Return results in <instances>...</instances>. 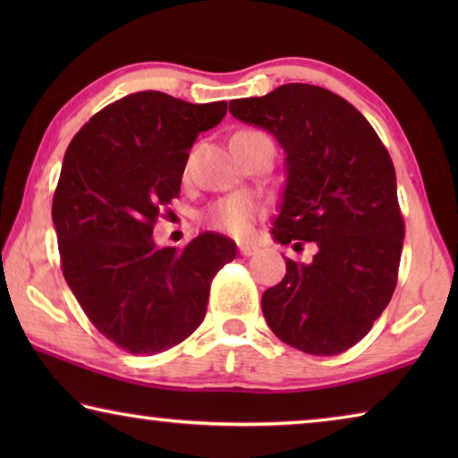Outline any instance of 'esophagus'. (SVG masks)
I'll return each instance as SVG.
<instances>
[{
    "label": "esophagus",
    "instance_id": "34e87169",
    "mask_svg": "<svg viewBox=\"0 0 458 458\" xmlns=\"http://www.w3.org/2000/svg\"><path fill=\"white\" fill-rule=\"evenodd\" d=\"M257 252H259V248L254 244H240V254H242V257H252V254H257Z\"/></svg>",
    "mask_w": 458,
    "mask_h": 458
}]
</instances>
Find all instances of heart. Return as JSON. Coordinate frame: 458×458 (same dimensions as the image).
Wrapping results in <instances>:
<instances>
[{
    "instance_id": "1",
    "label": "heart",
    "mask_w": 458,
    "mask_h": 458,
    "mask_svg": "<svg viewBox=\"0 0 458 458\" xmlns=\"http://www.w3.org/2000/svg\"><path fill=\"white\" fill-rule=\"evenodd\" d=\"M234 137H267L265 133H259V131H240ZM260 214V206L257 199L244 196V193H234V196H228L208 210L206 222L208 226L216 232H222V234L234 236V238H244L252 232V222L257 220Z\"/></svg>"
}]
</instances>
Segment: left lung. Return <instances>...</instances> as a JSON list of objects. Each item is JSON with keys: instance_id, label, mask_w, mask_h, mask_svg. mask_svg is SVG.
Here are the masks:
<instances>
[{"instance_id": "1", "label": "left lung", "mask_w": 458, "mask_h": 458, "mask_svg": "<svg viewBox=\"0 0 458 458\" xmlns=\"http://www.w3.org/2000/svg\"><path fill=\"white\" fill-rule=\"evenodd\" d=\"M238 121L273 133L286 182L273 236L315 246L309 262L262 294L268 327L286 345L337 355L368 335L398 283L404 220L390 153L368 119L327 89L291 82L236 98Z\"/></svg>"}]
</instances>
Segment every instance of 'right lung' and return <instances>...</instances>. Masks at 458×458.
Masks as SVG:
<instances>
[{"instance_id": "add662e5", "label": "right lung", "mask_w": 458, "mask_h": 458, "mask_svg": "<svg viewBox=\"0 0 458 458\" xmlns=\"http://www.w3.org/2000/svg\"><path fill=\"white\" fill-rule=\"evenodd\" d=\"M226 108L135 92L92 114L66 149L52 201L62 273L90 323L129 353L190 337L212 278L236 257V244L214 232L182 250L153 240L161 210L180 196L193 141Z\"/></svg>"}]
</instances>
